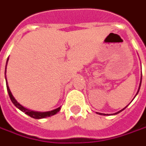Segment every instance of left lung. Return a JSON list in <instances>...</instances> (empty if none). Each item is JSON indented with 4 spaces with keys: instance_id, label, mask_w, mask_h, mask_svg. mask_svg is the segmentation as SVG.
<instances>
[{
    "instance_id": "obj_1",
    "label": "left lung",
    "mask_w": 146,
    "mask_h": 146,
    "mask_svg": "<svg viewBox=\"0 0 146 146\" xmlns=\"http://www.w3.org/2000/svg\"><path fill=\"white\" fill-rule=\"evenodd\" d=\"M141 82H140L139 88H138V91H137V94H136V96H137V95L138 94V92H139V90H140V87H141ZM134 98H135V97H134ZM134 98H133V99H134ZM129 104H128V105H129ZM128 105H127V106H128ZM127 106H126V107H127ZM126 107H125V108H123V109H121V110H120L119 112H115V113H114L113 115H116V114H118V113H120V112H122V111H123L124 109H125ZM96 113H97V114H100V115H104V116H106V114H104V113H100V112H96Z\"/></svg>"
}]
</instances>
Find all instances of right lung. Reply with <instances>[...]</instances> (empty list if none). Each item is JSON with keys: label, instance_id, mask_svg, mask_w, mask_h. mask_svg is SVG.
<instances>
[{"label": "right lung", "instance_id": "obj_1", "mask_svg": "<svg viewBox=\"0 0 146 146\" xmlns=\"http://www.w3.org/2000/svg\"><path fill=\"white\" fill-rule=\"evenodd\" d=\"M9 61V58L7 59L6 61V66H7V62ZM6 66H5V81H6V87H7V91H8V93H9V96L10 97V100L13 102V104L16 106L19 110H21V112H25L26 115L30 116V117L32 118H34V119H42V118H46V117H49V116H54L55 115L56 113L60 111L61 109V107H58L56 109H54L52 111H48V112H36V111H33V110H30V109H28L27 108L22 106L21 104H20L19 103L17 102L16 100V99L14 98V96H13L11 91L9 89V87L8 85V82H7L6 79Z\"/></svg>", "mask_w": 146, "mask_h": 146}]
</instances>
